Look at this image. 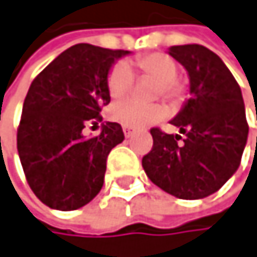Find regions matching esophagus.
<instances>
[{"instance_id":"34e87169","label":"esophagus","mask_w":257,"mask_h":257,"mask_svg":"<svg viewBox=\"0 0 257 257\" xmlns=\"http://www.w3.org/2000/svg\"><path fill=\"white\" fill-rule=\"evenodd\" d=\"M133 131H134V130H133L131 126H124V124H123V133H124L126 137H130V136L133 134Z\"/></svg>"}]
</instances>
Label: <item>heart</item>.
<instances>
[{
	"mask_svg": "<svg viewBox=\"0 0 257 257\" xmlns=\"http://www.w3.org/2000/svg\"><path fill=\"white\" fill-rule=\"evenodd\" d=\"M137 69L145 74L159 80L157 94L163 95L166 100H177L182 95V87L177 81L179 64L168 54L153 52L142 55L136 60ZM134 71L126 60L117 61L109 74H107V89L111 97L123 98L131 92L134 86ZM166 114L165 106L160 103H140L137 100L117 101L109 107V118L131 127H145L159 120Z\"/></svg>",
	"mask_w": 257,
	"mask_h": 257,
	"instance_id": "obj_1",
	"label": "heart"
}]
</instances>
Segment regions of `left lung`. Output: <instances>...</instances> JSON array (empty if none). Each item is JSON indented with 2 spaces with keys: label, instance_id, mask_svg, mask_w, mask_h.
I'll list each match as a JSON object with an SVG mask.
<instances>
[{
  "label": "left lung",
  "instance_id": "obj_1",
  "mask_svg": "<svg viewBox=\"0 0 257 257\" xmlns=\"http://www.w3.org/2000/svg\"><path fill=\"white\" fill-rule=\"evenodd\" d=\"M170 55L190 75L191 98L171 120L182 136L153 127V148L142 159L146 176L168 194L185 200L216 193L239 168L248 137L240 87L208 47L173 46Z\"/></svg>",
  "mask_w": 257,
  "mask_h": 257
}]
</instances>
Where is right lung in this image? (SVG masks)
Listing matches in <instances>:
<instances>
[{
  "mask_svg": "<svg viewBox=\"0 0 257 257\" xmlns=\"http://www.w3.org/2000/svg\"><path fill=\"white\" fill-rule=\"evenodd\" d=\"M127 51L80 43L66 49L34 78L17 133L18 156L34 194L49 208L72 211L101 190L106 160L123 142L118 123L84 137L87 123L101 121L111 101L107 74Z\"/></svg>",
  "mask_w": 257,
  "mask_h": 257,
  "instance_id": "1",
  "label": "right lung"
}]
</instances>
